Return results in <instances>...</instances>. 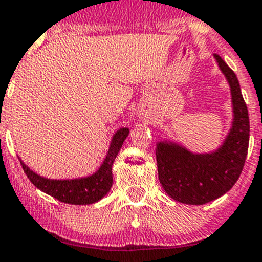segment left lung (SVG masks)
Returning <instances> with one entry per match:
<instances>
[{"mask_svg": "<svg viewBox=\"0 0 262 262\" xmlns=\"http://www.w3.org/2000/svg\"><path fill=\"white\" fill-rule=\"evenodd\" d=\"M231 90L232 125L223 144L210 153H192L174 141L157 142L158 178L166 194L183 204L200 206L228 192L244 167L249 145V116L235 72L213 54Z\"/></svg>", "mask_w": 262, "mask_h": 262, "instance_id": "8db88e82", "label": "left lung"}]
</instances>
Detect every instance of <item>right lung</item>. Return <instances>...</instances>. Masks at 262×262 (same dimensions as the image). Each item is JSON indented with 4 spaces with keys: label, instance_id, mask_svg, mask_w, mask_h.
<instances>
[{
    "label": "right lung",
    "instance_id": "obj_1",
    "mask_svg": "<svg viewBox=\"0 0 262 262\" xmlns=\"http://www.w3.org/2000/svg\"><path fill=\"white\" fill-rule=\"evenodd\" d=\"M128 136V128H120L113 134L111 144H109L108 153H106L103 163L97 171L88 177L74 179H50L36 174L29 166L25 165L21 159L22 169L26 172L27 178L30 179L31 183L36 188L51 195L59 202L75 204V206L96 203L103 199L112 187V165Z\"/></svg>",
    "mask_w": 262,
    "mask_h": 262
}]
</instances>
